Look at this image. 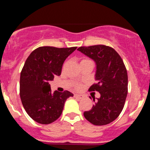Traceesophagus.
Wrapping results in <instances>:
<instances>
[{"instance_id": "1", "label": "esophagus", "mask_w": 150, "mask_h": 150, "mask_svg": "<svg viewBox=\"0 0 150 150\" xmlns=\"http://www.w3.org/2000/svg\"><path fill=\"white\" fill-rule=\"evenodd\" d=\"M74 97L76 98V99H82L84 97L82 95V94H75V95H74Z\"/></svg>"}]
</instances>
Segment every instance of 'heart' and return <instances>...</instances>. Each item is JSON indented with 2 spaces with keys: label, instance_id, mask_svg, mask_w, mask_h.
<instances>
[{
  "label": "heart",
  "instance_id": "1",
  "mask_svg": "<svg viewBox=\"0 0 150 150\" xmlns=\"http://www.w3.org/2000/svg\"><path fill=\"white\" fill-rule=\"evenodd\" d=\"M89 61V60H87V59H83V60H82V61H81V62H82V61ZM76 87H77V88H78V87H79V86H78V85H77Z\"/></svg>",
  "mask_w": 150,
  "mask_h": 150
}]
</instances>
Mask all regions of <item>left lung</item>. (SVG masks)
Masks as SVG:
<instances>
[{"instance_id": "8db88e82", "label": "left lung", "mask_w": 150, "mask_h": 150, "mask_svg": "<svg viewBox=\"0 0 150 150\" xmlns=\"http://www.w3.org/2000/svg\"><path fill=\"white\" fill-rule=\"evenodd\" d=\"M77 50L95 63L97 82L89 90L97 91L101 95L92 108L84 112V116L95 125L108 124L121 113L128 94V74L123 60L107 46H81Z\"/></svg>"}]
</instances>
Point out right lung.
Here are the masks:
<instances>
[{
    "instance_id": "1",
    "label": "right lung",
    "mask_w": 150,
    "mask_h": 150,
    "mask_svg": "<svg viewBox=\"0 0 150 150\" xmlns=\"http://www.w3.org/2000/svg\"><path fill=\"white\" fill-rule=\"evenodd\" d=\"M77 47L42 46L32 51L20 74V94L26 112L41 124H49L61 115L68 98L73 93L51 92L49 81L61 74L65 60Z\"/></svg>"
}]
</instances>
